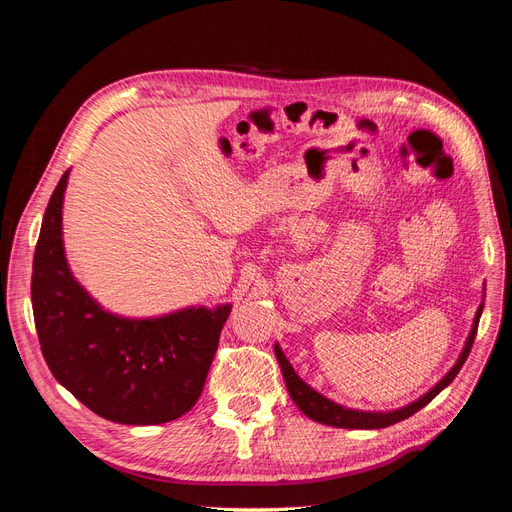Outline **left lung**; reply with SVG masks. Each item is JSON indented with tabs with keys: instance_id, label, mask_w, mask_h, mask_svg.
I'll list each match as a JSON object with an SVG mask.
<instances>
[{
	"instance_id": "left-lung-1",
	"label": "left lung",
	"mask_w": 512,
	"mask_h": 512,
	"mask_svg": "<svg viewBox=\"0 0 512 512\" xmlns=\"http://www.w3.org/2000/svg\"><path fill=\"white\" fill-rule=\"evenodd\" d=\"M480 314H483V305L478 307L476 318H474V327L470 331L466 348H463L457 365L451 371H448V374L436 386H433V389L427 395H423L421 399L414 401V404L401 408V410H395V412H359V410H348L344 406H337V404H333L331 399L316 393L312 386H307L297 374H294V369L288 363L284 352L280 350V346H275V356H277V363H280V367H282V374H284V380H286V386H288V393H290L292 401L299 406V410L303 414L312 418V421L331 425V427H346V429H382V427H389V425L404 421V418H408L414 412L425 408L433 397H436L442 389H446V386L455 380V376L459 374V369L463 367V363H466L468 354L472 350Z\"/></svg>"
}]
</instances>
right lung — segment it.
<instances>
[{"label":"right lung","mask_w":512,"mask_h":512,"mask_svg":"<svg viewBox=\"0 0 512 512\" xmlns=\"http://www.w3.org/2000/svg\"><path fill=\"white\" fill-rule=\"evenodd\" d=\"M68 170L44 211L34 252L32 307L46 365L106 421L160 425L190 412L213 363L230 305L153 318H117L74 282L61 243Z\"/></svg>","instance_id":"right-lung-1"}]
</instances>
